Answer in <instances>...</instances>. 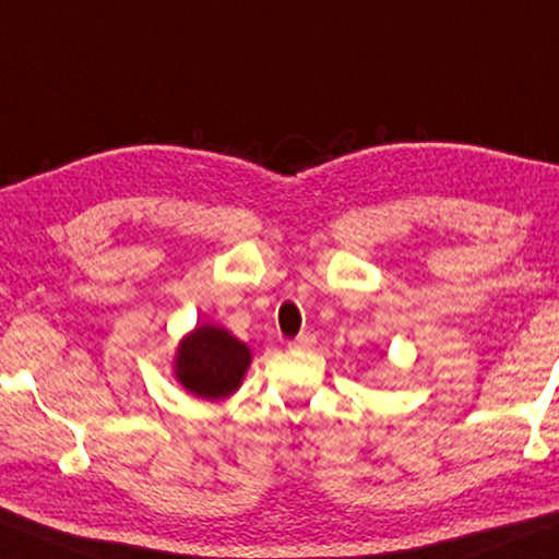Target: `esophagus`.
Here are the masks:
<instances>
[{
	"label": "esophagus",
	"instance_id": "obj_1",
	"mask_svg": "<svg viewBox=\"0 0 559 559\" xmlns=\"http://www.w3.org/2000/svg\"><path fill=\"white\" fill-rule=\"evenodd\" d=\"M314 342H317V337L312 332H302L299 334V337H295L289 342V347L292 349H309V347H314Z\"/></svg>",
	"mask_w": 559,
	"mask_h": 559
}]
</instances>
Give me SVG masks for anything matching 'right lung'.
<instances>
[{
	"mask_svg": "<svg viewBox=\"0 0 559 559\" xmlns=\"http://www.w3.org/2000/svg\"><path fill=\"white\" fill-rule=\"evenodd\" d=\"M252 352L225 328L197 324L179 342L175 377L187 392L202 400H225L242 384Z\"/></svg>",
	"mask_w": 559,
	"mask_h": 559,
	"instance_id": "add662e5",
	"label": "right lung"
}]
</instances>
